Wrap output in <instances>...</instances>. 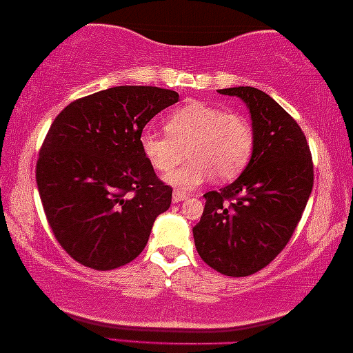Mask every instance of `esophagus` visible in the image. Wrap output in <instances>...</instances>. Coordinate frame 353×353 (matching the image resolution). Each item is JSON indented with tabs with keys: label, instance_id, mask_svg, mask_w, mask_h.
Masks as SVG:
<instances>
[{
	"label": "esophagus",
	"instance_id": "esophagus-1",
	"mask_svg": "<svg viewBox=\"0 0 353 353\" xmlns=\"http://www.w3.org/2000/svg\"><path fill=\"white\" fill-rule=\"evenodd\" d=\"M186 199H188L186 192L173 191V196H172V201H173V202H181V201H186Z\"/></svg>",
	"mask_w": 353,
	"mask_h": 353
}]
</instances>
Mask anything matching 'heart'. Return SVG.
Masks as SVG:
<instances>
[{"mask_svg": "<svg viewBox=\"0 0 353 353\" xmlns=\"http://www.w3.org/2000/svg\"><path fill=\"white\" fill-rule=\"evenodd\" d=\"M165 133H141L139 148L149 165L167 172L180 163L186 151L188 162L163 176L178 191H192L215 176L230 181L244 170L254 149L252 127L243 115L204 103H191L172 112Z\"/></svg>", "mask_w": 353, "mask_h": 353, "instance_id": "b5f03b06", "label": "heart"}]
</instances>
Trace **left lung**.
I'll return each mask as SVG.
<instances>
[{"instance_id":"1","label":"left lung","mask_w":353,"mask_h":353,"mask_svg":"<svg viewBox=\"0 0 353 353\" xmlns=\"http://www.w3.org/2000/svg\"><path fill=\"white\" fill-rule=\"evenodd\" d=\"M219 93L249 109L254 149L231 185L205 192L192 236L209 267L239 278L267 267L291 239L312 194L313 163L301 127L267 93L252 86Z\"/></svg>"}]
</instances>
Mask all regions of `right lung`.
I'll use <instances>...</instances> for the list:
<instances>
[{
    "label": "right lung",
    "mask_w": 353,
    "mask_h": 353,
    "mask_svg": "<svg viewBox=\"0 0 353 353\" xmlns=\"http://www.w3.org/2000/svg\"><path fill=\"white\" fill-rule=\"evenodd\" d=\"M157 86H114L70 103L52 122L37 186L56 239L88 268L114 270L146 248L172 202L139 148L154 115L178 103Z\"/></svg>",
    "instance_id": "right-lung-1"
}]
</instances>
